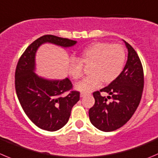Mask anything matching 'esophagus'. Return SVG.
Here are the masks:
<instances>
[{
	"mask_svg": "<svg viewBox=\"0 0 158 158\" xmlns=\"http://www.w3.org/2000/svg\"><path fill=\"white\" fill-rule=\"evenodd\" d=\"M86 96V94L84 93H80V97H85V96Z\"/></svg>",
	"mask_w": 158,
	"mask_h": 158,
	"instance_id": "34e87169",
	"label": "esophagus"
}]
</instances>
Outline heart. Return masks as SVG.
Instances as JSON below:
<instances>
[{
  "mask_svg": "<svg viewBox=\"0 0 158 158\" xmlns=\"http://www.w3.org/2000/svg\"><path fill=\"white\" fill-rule=\"evenodd\" d=\"M126 53L123 46L118 44L96 42L84 48L79 54V60L70 59L68 65L69 76L75 80L83 75L82 65H89V76L78 82L76 89L87 93L93 91L102 84L113 82L120 75L124 66Z\"/></svg>",
  "mask_w": 158,
  "mask_h": 158,
  "instance_id": "obj_1",
  "label": "heart"
}]
</instances>
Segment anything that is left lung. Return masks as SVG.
I'll list each match as a JSON object with an SVG mask.
<instances>
[{"mask_svg":"<svg viewBox=\"0 0 158 158\" xmlns=\"http://www.w3.org/2000/svg\"><path fill=\"white\" fill-rule=\"evenodd\" d=\"M128 50L127 61L120 75L100 92L93 93L95 104L89 109L92 124L104 132L119 129L132 117L140 102L143 89V70L138 55L130 44L123 41ZM112 98L109 102L108 99Z\"/></svg>","mask_w":158,"mask_h":158,"instance_id":"1","label":"left lung"}]
</instances>
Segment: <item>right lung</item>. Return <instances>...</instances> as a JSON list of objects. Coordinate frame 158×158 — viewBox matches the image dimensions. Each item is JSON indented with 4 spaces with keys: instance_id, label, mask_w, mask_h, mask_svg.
I'll use <instances>...</instances> for the list:
<instances>
[{
    "instance_id": "add662e5",
    "label": "right lung",
    "mask_w": 158,
    "mask_h": 158,
    "mask_svg": "<svg viewBox=\"0 0 158 158\" xmlns=\"http://www.w3.org/2000/svg\"><path fill=\"white\" fill-rule=\"evenodd\" d=\"M76 41L52 35H43L32 42L18 62L15 71V89L20 104L27 117L38 127L56 131L69 121L73 106L79 100V93L71 91L69 78L48 79L35 73V56L45 43L70 48Z\"/></svg>"
}]
</instances>
